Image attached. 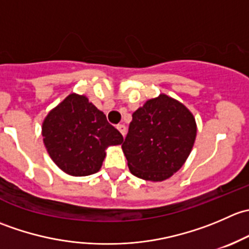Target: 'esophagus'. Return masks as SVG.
Masks as SVG:
<instances>
[{
	"instance_id": "esophagus-1",
	"label": "esophagus",
	"mask_w": 249,
	"mask_h": 249,
	"mask_svg": "<svg viewBox=\"0 0 249 249\" xmlns=\"http://www.w3.org/2000/svg\"><path fill=\"white\" fill-rule=\"evenodd\" d=\"M117 129L119 130V132L123 135V136H125V134H126V127H125V125L123 124L117 125Z\"/></svg>"
}]
</instances>
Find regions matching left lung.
Returning a JSON list of instances; mask_svg holds the SVG:
<instances>
[{"label":"left lung","instance_id":"1","mask_svg":"<svg viewBox=\"0 0 249 249\" xmlns=\"http://www.w3.org/2000/svg\"><path fill=\"white\" fill-rule=\"evenodd\" d=\"M196 122L182 102L160 94L132 113L122 148L130 172L150 182L172 177L184 165L196 139Z\"/></svg>","mask_w":249,"mask_h":249}]
</instances>
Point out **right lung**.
<instances>
[{"label":"right lung","instance_id":"obj_1","mask_svg":"<svg viewBox=\"0 0 249 249\" xmlns=\"http://www.w3.org/2000/svg\"><path fill=\"white\" fill-rule=\"evenodd\" d=\"M42 136L55 165L76 177L100 171L107 148L124 141L104 112L85 95L76 92L48 113L42 124Z\"/></svg>","mask_w":249,"mask_h":249}]
</instances>
